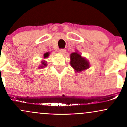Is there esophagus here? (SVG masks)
<instances>
[{"mask_svg": "<svg viewBox=\"0 0 127 127\" xmlns=\"http://www.w3.org/2000/svg\"><path fill=\"white\" fill-rule=\"evenodd\" d=\"M65 51H66V50H65V49H60L59 50V52H60V53L62 54H65Z\"/></svg>", "mask_w": 127, "mask_h": 127, "instance_id": "esophagus-1", "label": "esophagus"}]
</instances>
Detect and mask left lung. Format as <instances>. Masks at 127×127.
<instances>
[{
    "mask_svg": "<svg viewBox=\"0 0 127 127\" xmlns=\"http://www.w3.org/2000/svg\"><path fill=\"white\" fill-rule=\"evenodd\" d=\"M70 60L71 65L76 72H81L89 67L88 62L77 52L71 54Z\"/></svg>",
    "mask_w": 127,
    "mask_h": 127,
    "instance_id": "8db88e82",
    "label": "left lung"
}]
</instances>
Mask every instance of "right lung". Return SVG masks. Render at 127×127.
<instances>
[{
    "instance_id": "obj_1",
    "label": "right lung",
    "mask_w": 127,
    "mask_h": 127,
    "mask_svg": "<svg viewBox=\"0 0 127 127\" xmlns=\"http://www.w3.org/2000/svg\"><path fill=\"white\" fill-rule=\"evenodd\" d=\"M48 55H49V52H46V53H45L44 54V58L48 57ZM42 65H43V66H41V67H43V66H45H45L46 65V64L45 63V62H42Z\"/></svg>"
}]
</instances>
